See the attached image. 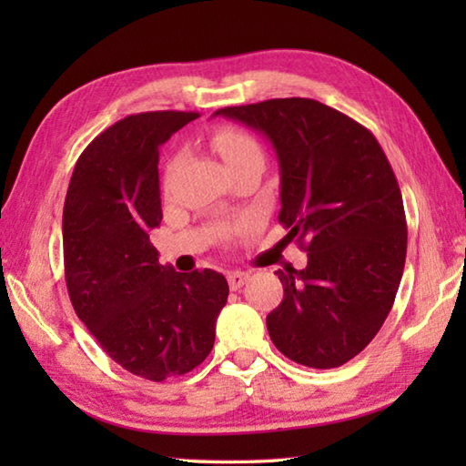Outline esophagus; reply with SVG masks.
<instances>
[{
  "label": "esophagus",
  "instance_id": "1",
  "mask_svg": "<svg viewBox=\"0 0 466 466\" xmlns=\"http://www.w3.org/2000/svg\"><path fill=\"white\" fill-rule=\"evenodd\" d=\"M250 279L248 273L244 271H234L228 275V283H230V289H240L242 286H247V281Z\"/></svg>",
  "mask_w": 466,
  "mask_h": 466
}]
</instances>
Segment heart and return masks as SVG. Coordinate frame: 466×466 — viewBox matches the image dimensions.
<instances>
[{
    "label": "heart",
    "instance_id": "1",
    "mask_svg": "<svg viewBox=\"0 0 466 466\" xmlns=\"http://www.w3.org/2000/svg\"><path fill=\"white\" fill-rule=\"evenodd\" d=\"M211 146L222 156L228 170L238 168L252 160H261V146H258V141L247 129L234 127V125H222V127L211 133ZM178 164L180 154H172L167 162V168H164V187H170Z\"/></svg>",
    "mask_w": 466,
    "mask_h": 466
}]
</instances>
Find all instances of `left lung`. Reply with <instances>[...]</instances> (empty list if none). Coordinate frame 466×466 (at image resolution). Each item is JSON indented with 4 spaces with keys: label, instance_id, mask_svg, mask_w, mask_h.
<instances>
[{
    "label": "left lung",
    "instance_id": "1",
    "mask_svg": "<svg viewBox=\"0 0 466 466\" xmlns=\"http://www.w3.org/2000/svg\"><path fill=\"white\" fill-rule=\"evenodd\" d=\"M265 133L281 175L279 224L309 252L278 271L283 299L267 314L273 345L296 364L329 370L372 341L394 304L407 257L403 197L372 131L312 98L226 106Z\"/></svg>",
    "mask_w": 466,
    "mask_h": 466
}]
</instances>
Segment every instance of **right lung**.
Instances as JSON below:
<instances>
[{
    "instance_id": "add662e5",
    "label": "right lung",
    "mask_w": 466,
    "mask_h": 466,
    "mask_svg": "<svg viewBox=\"0 0 466 466\" xmlns=\"http://www.w3.org/2000/svg\"><path fill=\"white\" fill-rule=\"evenodd\" d=\"M199 113L129 115L77 157L63 205V265L74 310L127 372L162 382L209 356L228 299L222 273H177L157 261V147Z\"/></svg>"
}]
</instances>
